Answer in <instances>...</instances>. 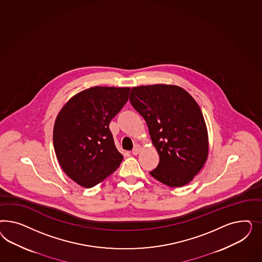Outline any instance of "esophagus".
I'll return each instance as SVG.
<instances>
[{
	"label": "esophagus",
	"instance_id": "34e87169",
	"mask_svg": "<svg viewBox=\"0 0 262 262\" xmlns=\"http://www.w3.org/2000/svg\"><path fill=\"white\" fill-rule=\"evenodd\" d=\"M140 151H141V146H140L139 144H135V147H134V149H133L132 152H133V155L136 156V155H138V154L140 152Z\"/></svg>",
	"mask_w": 262,
	"mask_h": 262
}]
</instances>
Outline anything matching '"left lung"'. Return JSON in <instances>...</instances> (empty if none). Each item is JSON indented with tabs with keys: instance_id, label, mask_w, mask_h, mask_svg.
<instances>
[{
	"instance_id": "left-lung-1",
	"label": "left lung",
	"mask_w": 262,
	"mask_h": 262,
	"mask_svg": "<svg viewBox=\"0 0 262 262\" xmlns=\"http://www.w3.org/2000/svg\"><path fill=\"white\" fill-rule=\"evenodd\" d=\"M129 101L147 123L159 155L151 177L170 187L190 183L205 165L208 135L202 111L183 88L154 84L132 88Z\"/></svg>"
}]
</instances>
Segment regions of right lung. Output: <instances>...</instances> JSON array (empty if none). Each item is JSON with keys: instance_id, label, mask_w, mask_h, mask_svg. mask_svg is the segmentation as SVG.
Here are the masks:
<instances>
[{"instance_id": "obj_1", "label": "right lung", "mask_w": 262, "mask_h": 262, "mask_svg": "<svg viewBox=\"0 0 262 262\" xmlns=\"http://www.w3.org/2000/svg\"><path fill=\"white\" fill-rule=\"evenodd\" d=\"M129 88H88L64 104L54 126V148L64 173L82 187L103 182L120 166L110 129L111 119L127 103Z\"/></svg>"}]
</instances>
